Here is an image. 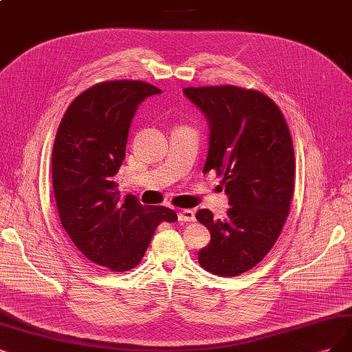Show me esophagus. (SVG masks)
Returning <instances> with one entry per match:
<instances>
[{
    "instance_id": "1",
    "label": "esophagus",
    "mask_w": 352,
    "mask_h": 352,
    "mask_svg": "<svg viewBox=\"0 0 352 352\" xmlns=\"http://www.w3.org/2000/svg\"><path fill=\"white\" fill-rule=\"evenodd\" d=\"M178 220L179 222H194V220H196V214L190 209H184L178 213Z\"/></svg>"
}]
</instances>
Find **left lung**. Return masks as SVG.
I'll return each instance as SVG.
<instances>
[{
	"instance_id": "8db88e82",
	"label": "left lung",
	"mask_w": 352,
	"mask_h": 352,
	"mask_svg": "<svg viewBox=\"0 0 352 352\" xmlns=\"http://www.w3.org/2000/svg\"><path fill=\"white\" fill-rule=\"evenodd\" d=\"M209 124L203 173L223 175L229 209L223 219L196 213L210 232L199 263L212 274L235 277L254 268L278 239L294 190V152L276 102L233 85L184 88Z\"/></svg>"
}]
</instances>
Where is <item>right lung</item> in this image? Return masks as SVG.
<instances>
[{"label":"right lung","mask_w":352,"mask_h":352,"mask_svg":"<svg viewBox=\"0 0 352 352\" xmlns=\"http://www.w3.org/2000/svg\"><path fill=\"white\" fill-rule=\"evenodd\" d=\"M161 93L142 81L97 84L71 102L56 133L52 178L60 223L89 261L111 271L135 268L158 225L178 219L168 207L122 196L114 183L139 104Z\"/></svg>","instance_id":"obj_1"}]
</instances>
